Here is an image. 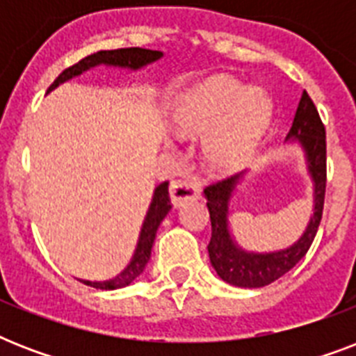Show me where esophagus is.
I'll use <instances>...</instances> for the list:
<instances>
[{
	"instance_id": "esophagus-1",
	"label": "esophagus",
	"mask_w": 356,
	"mask_h": 356,
	"mask_svg": "<svg viewBox=\"0 0 356 356\" xmlns=\"http://www.w3.org/2000/svg\"><path fill=\"white\" fill-rule=\"evenodd\" d=\"M201 195V188L194 179H177L170 184V197L175 207L183 205L190 200H197Z\"/></svg>"
}]
</instances>
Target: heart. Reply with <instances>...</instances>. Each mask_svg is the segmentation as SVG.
Returning a JSON list of instances; mask_svg holds the SVG:
<instances>
[{
    "label": "heart",
    "mask_w": 356,
    "mask_h": 356,
    "mask_svg": "<svg viewBox=\"0 0 356 356\" xmlns=\"http://www.w3.org/2000/svg\"><path fill=\"white\" fill-rule=\"evenodd\" d=\"M270 113L260 90H248L240 81L214 77L186 92L175 108V125L183 134H203L222 123L205 140L207 161L216 170H234L251 155Z\"/></svg>",
    "instance_id": "heart-1"
}]
</instances>
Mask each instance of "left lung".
<instances>
[{
  "label": "left lung",
  "mask_w": 356,
  "mask_h": 356,
  "mask_svg": "<svg viewBox=\"0 0 356 356\" xmlns=\"http://www.w3.org/2000/svg\"><path fill=\"white\" fill-rule=\"evenodd\" d=\"M286 138H298L301 142L309 161V172L314 181V216L310 218L303 236L292 248L266 254L245 253L238 249L227 229V203L240 175H231L205 186L207 207L212 225L211 242L207 245L211 264L223 281L234 286L260 288L281 279L307 254L320 227L327 186L325 125L321 122L312 97L307 92H303L301 96Z\"/></svg>",
  "instance_id": "left-lung-1"
}]
</instances>
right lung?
Here are the masks:
<instances>
[{
    "mask_svg": "<svg viewBox=\"0 0 356 356\" xmlns=\"http://www.w3.org/2000/svg\"><path fill=\"white\" fill-rule=\"evenodd\" d=\"M161 51H153V49H142V47H122V49H111V51H97L94 55H88V57L81 58L79 63L70 66L58 75L57 79L53 81V85L47 88V92L53 90L55 86H58L64 81L72 79L75 75L83 74L85 70L94 68L97 64H111V66H123V68H140L144 64H149L156 58H161ZM172 209V201H170V194H168V181L161 183L155 188V194H153V200H151L149 211H147V216L144 220V225H142V231H140V240L138 245H136V251H134V257L131 260V264L125 268V270L116 275L111 281L103 282H90L83 281L88 286L99 288V290H116V288L129 286L131 282L136 279V277L144 271L145 264L151 257V248H153V242H155L156 229L161 225V222L166 218V214Z\"/></svg>",
    "mask_w": 356,
    "mask_h": 356,
    "instance_id": "add662e5",
    "label": "right lung"
}]
</instances>
